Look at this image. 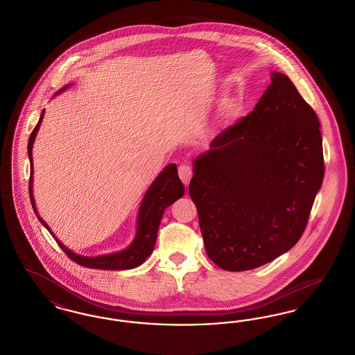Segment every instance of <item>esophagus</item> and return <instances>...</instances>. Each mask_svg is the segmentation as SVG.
I'll use <instances>...</instances> for the list:
<instances>
[{"mask_svg":"<svg viewBox=\"0 0 355 355\" xmlns=\"http://www.w3.org/2000/svg\"><path fill=\"white\" fill-rule=\"evenodd\" d=\"M178 175H180L181 181H182L185 185H189V182H190V180H191V175H193V170H191V168H190L189 165H181V166L178 168Z\"/></svg>","mask_w":355,"mask_h":355,"instance_id":"1","label":"esophagus"}]
</instances>
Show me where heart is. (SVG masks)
I'll return each instance as SVG.
<instances>
[{
	"mask_svg": "<svg viewBox=\"0 0 355 355\" xmlns=\"http://www.w3.org/2000/svg\"><path fill=\"white\" fill-rule=\"evenodd\" d=\"M238 113V103L234 98H227L222 102L217 112V122L226 125L232 122Z\"/></svg>",
	"mask_w": 355,
	"mask_h": 355,
	"instance_id": "obj_1",
	"label": "heart"
}]
</instances>
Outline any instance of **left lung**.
Listing matches in <instances>:
<instances>
[{"label":"left lung","instance_id":"left-lung-1","mask_svg":"<svg viewBox=\"0 0 355 355\" xmlns=\"http://www.w3.org/2000/svg\"><path fill=\"white\" fill-rule=\"evenodd\" d=\"M320 128L286 74L271 71L253 112L193 161L189 193L220 269L252 270L300 241L324 174Z\"/></svg>","mask_w":355,"mask_h":355}]
</instances>
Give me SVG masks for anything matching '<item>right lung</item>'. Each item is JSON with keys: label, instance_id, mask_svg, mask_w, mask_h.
I'll list each match as a JSON object with an SVG mask.
<instances>
[{"label": "right lung", "instance_id": "right-lung-1", "mask_svg": "<svg viewBox=\"0 0 355 355\" xmlns=\"http://www.w3.org/2000/svg\"><path fill=\"white\" fill-rule=\"evenodd\" d=\"M70 85L71 84L65 85L54 96H58L60 93L65 92ZM44 114H45V110H42L40 121H38L37 126L34 128L31 138H29V142H28V155H29V161H31L29 194H31V201H32V206H33L37 218L49 230V233L57 241L60 248L68 254L69 258L81 266L90 268V269H101V270H128V269H135L137 266L142 265L154 250L159 222L165 213V209L169 207L170 205L175 202L177 200H180L185 193V187L178 177L177 165L175 164L168 165L158 174V177L153 181L152 185L149 186V189L146 190V193L141 201V205H139V210H138L135 239L126 249H123L121 252H116V253L103 254V255H96V257H86V255L74 253L53 234L48 223L40 217L37 206H35V201H34L33 155H32V153H33L34 139L40 130Z\"/></svg>", "mask_w": 355, "mask_h": 355}]
</instances>
